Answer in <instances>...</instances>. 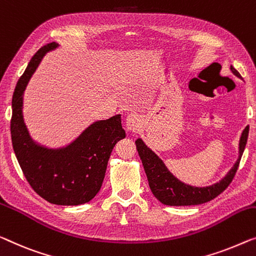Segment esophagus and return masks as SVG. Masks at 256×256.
<instances>
[{
	"instance_id": "34e87169",
	"label": "esophagus",
	"mask_w": 256,
	"mask_h": 256,
	"mask_svg": "<svg viewBox=\"0 0 256 256\" xmlns=\"http://www.w3.org/2000/svg\"><path fill=\"white\" fill-rule=\"evenodd\" d=\"M125 125H126V128L128 132L136 133V131L141 126V120L139 115H136V114H130L126 117V120H125Z\"/></svg>"
}]
</instances>
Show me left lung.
<instances>
[{"label": "left lung", "instance_id": "1", "mask_svg": "<svg viewBox=\"0 0 256 256\" xmlns=\"http://www.w3.org/2000/svg\"><path fill=\"white\" fill-rule=\"evenodd\" d=\"M231 71L238 78H242L239 72L231 66ZM250 126H246L242 133L239 140V156L237 162L231 168L226 176L220 179L216 184L206 186V188H196L185 184L177 179L168 170L164 163L158 155L148 148L141 139L136 140V150L142 162L144 172L147 174L148 184L154 196L160 202L166 206H194L201 204L212 200L220 196L226 190L234 179L239 166L244 150H245L247 138H248Z\"/></svg>", "mask_w": 256, "mask_h": 256}]
</instances>
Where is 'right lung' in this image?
I'll return each mask as SVG.
<instances>
[{
    "instance_id": "right-lung-1",
    "label": "right lung",
    "mask_w": 256,
    "mask_h": 256,
    "mask_svg": "<svg viewBox=\"0 0 256 256\" xmlns=\"http://www.w3.org/2000/svg\"><path fill=\"white\" fill-rule=\"evenodd\" d=\"M52 42L36 52L19 78L12 95L11 141L22 174L36 192L54 204L78 206L96 196L117 141L125 138L120 115L90 124L66 147L52 150L30 138L22 118V95L46 52L57 47Z\"/></svg>"
}]
</instances>
